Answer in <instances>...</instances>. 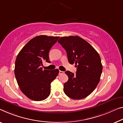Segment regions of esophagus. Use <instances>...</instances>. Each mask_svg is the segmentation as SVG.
Wrapping results in <instances>:
<instances>
[{
    "mask_svg": "<svg viewBox=\"0 0 123 123\" xmlns=\"http://www.w3.org/2000/svg\"><path fill=\"white\" fill-rule=\"evenodd\" d=\"M59 75H62V74H64V71H59Z\"/></svg>",
    "mask_w": 123,
    "mask_h": 123,
    "instance_id": "esophagus-1",
    "label": "esophagus"
}]
</instances>
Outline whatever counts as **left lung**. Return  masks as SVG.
Returning <instances> with one entry per match:
<instances>
[{
	"instance_id": "1",
	"label": "left lung",
	"mask_w": 123,
	"mask_h": 123,
	"mask_svg": "<svg viewBox=\"0 0 123 123\" xmlns=\"http://www.w3.org/2000/svg\"><path fill=\"white\" fill-rule=\"evenodd\" d=\"M65 49L70 64H75L76 74L65 71L69 79L64 84V92L74 99L87 97L98 84L102 72L100 56L91 45L82 38L62 37L58 41Z\"/></svg>"
}]
</instances>
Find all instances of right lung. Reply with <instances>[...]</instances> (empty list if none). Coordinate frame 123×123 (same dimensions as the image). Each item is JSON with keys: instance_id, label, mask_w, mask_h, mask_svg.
I'll return each mask as SVG.
<instances>
[{"instance_id": "right-lung-1", "label": "right lung", "mask_w": 123, "mask_h": 123, "mask_svg": "<svg viewBox=\"0 0 123 123\" xmlns=\"http://www.w3.org/2000/svg\"><path fill=\"white\" fill-rule=\"evenodd\" d=\"M59 37L41 35L31 39L17 56L15 75L25 95L33 101L46 99L50 93V84L59 70H43V62H49V52Z\"/></svg>"}]
</instances>
